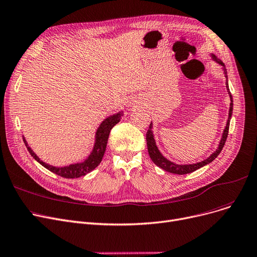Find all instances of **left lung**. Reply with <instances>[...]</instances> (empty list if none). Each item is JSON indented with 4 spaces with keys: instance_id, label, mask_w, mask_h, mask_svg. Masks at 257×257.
I'll return each mask as SVG.
<instances>
[{
    "instance_id": "1",
    "label": "left lung",
    "mask_w": 257,
    "mask_h": 257,
    "mask_svg": "<svg viewBox=\"0 0 257 257\" xmlns=\"http://www.w3.org/2000/svg\"><path fill=\"white\" fill-rule=\"evenodd\" d=\"M212 56V59L215 60V61L220 64L221 66H223V70H224V74H225V78H226V89H227V92L229 94L230 97V107H229V113H228V119H227V123H226V126L223 131V135H222V138L220 140L219 146L216 149V152L213 153L210 155L206 160L199 162V163H196V164H189V165H178L175 164L169 160L166 159L159 150L157 144H156V140L154 137V133H153V123H150L149 128L146 133V142H147V149H148V154L150 159L152 161L158 166V167L164 169L165 171L170 172V173H174V174H179V175H183V174H187V173H191L194 172L195 170H197L203 166L212 163L218 156L219 154L222 152V148L224 147V144L226 142V139H227V136H228V131H229V122H230V118L232 115V109H233V100H232V96L231 93L229 91V87H228V81H227V71H226L225 65L224 63L219 60L214 54H210Z\"/></svg>"
}]
</instances>
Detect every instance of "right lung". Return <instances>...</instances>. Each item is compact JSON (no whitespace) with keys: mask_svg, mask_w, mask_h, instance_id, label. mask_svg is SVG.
Returning <instances> with one entry per match:
<instances>
[{"mask_svg":"<svg viewBox=\"0 0 257 257\" xmlns=\"http://www.w3.org/2000/svg\"><path fill=\"white\" fill-rule=\"evenodd\" d=\"M121 116H122V112H118L114 115L109 116L108 118H105L100 123L95 134V142H94L92 152L82 163L71 164L69 166H64V167H54L52 165L42 162L35 155V153L31 149V147L28 145L27 141L25 140V137H24V142L29 150L30 155H31L39 164H41L44 168H47L53 173H56L57 175H60L64 178H78L86 175L89 172H91L100 164L105 152V147H107L110 132L113 128V126L120 121Z\"/></svg>","mask_w":257,"mask_h":257,"instance_id":"right-lung-1","label":"right lung"}]
</instances>
